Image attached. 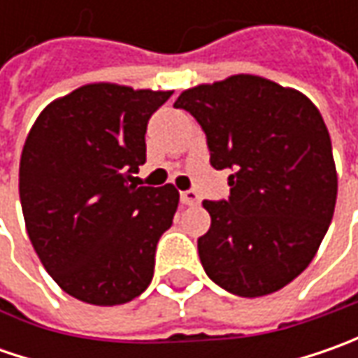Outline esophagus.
<instances>
[{
  "label": "esophagus",
  "mask_w": 358,
  "mask_h": 358,
  "mask_svg": "<svg viewBox=\"0 0 358 358\" xmlns=\"http://www.w3.org/2000/svg\"><path fill=\"white\" fill-rule=\"evenodd\" d=\"M181 203H183V205H197V203H199V195H197L193 189L181 191Z\"/></svg>",
  "instance_id": "34e87169"
}]
</instances>
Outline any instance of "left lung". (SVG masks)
<instances>
[{
	"instance_id": "obj_1",
	"label": "left lung",
	"mask_w": 358,
	"mask_h": 358,
	"mask_svg": "<svg viewBox=\"0 0 358 358\" xmlns=\"http://www.w3.org/2000/svg\"><path fill=\"white\" fill-rule=\"evenodd\" d=\"M205 131L215 169H229V197L203 201L211 229L201 265L221 289L263 296L309 267L337 203L331 137L309 97L257 76L183 91Z\"/></svg>"
}]
</instances>
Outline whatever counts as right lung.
Here are the masks:
<instances>
[{
  "mask_svg": "<svg viewBox=\"0 0 358 358\" xmlns=\"http://www.w3.org/2000/svg\"><path fill=\"white\" fill-rule=\"evenodd\" d=\"M173 91L91 83L48 105L20 161L27 235L51 279L83 303L111 307L153 279L155 249L179 191L137 187L151 115Z\"/></svg>",
  "mask_w": 358,
  "mask_h": 358,
  "instance_id": "1",
  "label": "right lung"
}]
</instances>
